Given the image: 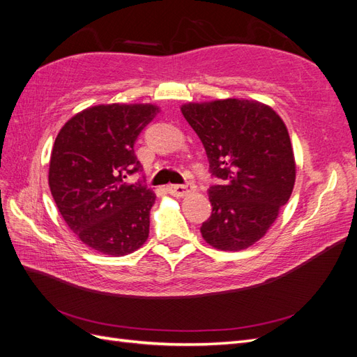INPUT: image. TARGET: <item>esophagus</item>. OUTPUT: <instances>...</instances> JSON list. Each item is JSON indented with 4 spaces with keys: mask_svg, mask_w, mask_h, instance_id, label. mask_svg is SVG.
I'll list each match as a JSON object with an SVG mask.
<instances>
[{
    "mask_svg": "<svg viewBox=\"0 0 357 357\" xmlns=\"http://www.w3.org/2000/svg\"><path fill=\"white\" fill-rule=\"evenodd\" d=\"M167 189L171 195L181 198L189 195L192 192H195V185H192V183H185V185H169Z\"/></svg>",
    "mask_w": 357,
    "mask_h": 357,
    "instance_id": "34e87169",
    "label": "esophagus"
}]
</instances>
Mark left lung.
I'll list each match as a JSON object with an SVG mask.
<instances>
[{
  "label": "left lung",
  "instance_id": "left-lung-1",
  "mask_svg": "<svg viewBox=\"0 0 357 357\" xmlns=\"http://www.w3.org/2000/svg\"><path fill=\"white\" fill-rule=\"evenodd\" d=\"M204 144L211 176V215L201 226L214 248L238 252L253 245L275 222L296 178L294 149L284 122L271 107L248 100L181 105Z\"/></svg>",
  "mask_w": 357,
  "mask_h": 357
}]
</instances>
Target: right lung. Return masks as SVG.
Instances as JSON below:
<instances>
[{
	"mask_svg": "<svg viewBox=\"0 0 357 357\" xmlns=\"http://www.w3.org/2000/svg\"><path fill=\"white\" fill-rule=\"evenodd\" d=\"M153 104L89 107L62 126L50 155L49 188L77 238L102 255L125 256L149 236L156 195L142 181L134 144L153 121Z\"/></svg>",
	"mask_w": 357,
	"mask_h": 357,
	"instance_id": "right-lung-1",
	"label": "right lung"
}]
</instances>
